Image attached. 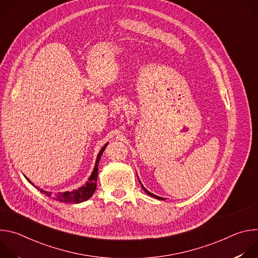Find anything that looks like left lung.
<instances>
[{
  "label": "left lung",
  "instance_id": "1",
  "mask_svg": "<svg viewBox=\"0 0 258 258\" xmlns=\"http://www.w3.org/2000/svg\"><path fill=\"white\" fill-rule=\"evenodd\" d=\"M140 182H141V181H140ZM142 188H143V189H144V191H145V192H146V193H147V194H148V195H149V196H151V197H154V198H156V199H158V200H164V198H162V197H158V196H156V195H154V194H152V193H151V192H149V191H148V190H146V189H145V188H144V187H143V186H142Z\"/></svg>",
  "mask_w": 258,
  "mask_h": 258
}]
</instances>
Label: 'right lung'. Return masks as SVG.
<instances>
[{
    "label": "right lung",
    "mask_w": 258,
    "mask_h": 258,
    "mask_svg": "<svg viewBox=\"0 0 258 258\" xmlns=\"http://www.w3.org/2000/svg\"><path fill=\"white\" fill-rule=\"evenodd\" d=\"M108 144H105V146L102 147V149L100 150L98 156H97V159H96V164H95V167H94V170L91 174V176L89 177V180L86 182V185H84L83 187L75 190V191H71V192H64V193H57V194H53L52 192H49V191H45L43 189H40L38 188V190H40V192L44 193L45 195H47L48 197H52L53 199L55 200H58L60 202H64V203H81V202H84V201H87L88 199H90L96 188H97V177H98V164H99V161H100V158H101V155L102 153L104 152L105 148L107 147ZM26 179L31 183L32 186H34L33 183L26 177ZM35 187V186H34Z\"/></svg>",
    "instance_id": "obj_1"
}]
</instances>
